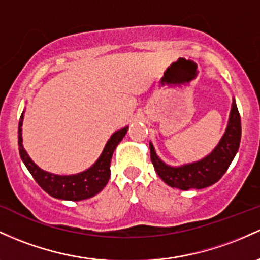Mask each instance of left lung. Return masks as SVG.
Wrapping results in <instances>:
<instances>
[{
	"instance_id": "1",
	"label": "left lung",
	"mask_w": 260,
	"mask_h": 260,
	"mask_svg": "<svg viewBox=\"0 0 260 260\" xmlns=\"http://www.w3.org/2000/svg\"><path fill=\"white\" fill-rule=\"evenodd\" d=\"M239 143L241 117L236 101L233 100L226 132L217 147L206 158L181 167H170L159 159L153 144L149 143L150 159L159 178L169 186L180 190L204 189L217 182L223 176L238 152Z\"/></svg>"
}]
</instances>
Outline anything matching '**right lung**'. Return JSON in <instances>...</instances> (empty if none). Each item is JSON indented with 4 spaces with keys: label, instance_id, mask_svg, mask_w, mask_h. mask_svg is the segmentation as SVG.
I'll return each instance as SVG.
<instances>
[{
    "label": "right lung",
    "instance_id": "add662e5",
    "mask_svg": "<svg viewBox=\"0 0 260 260\" xmlns=\"http://www.w3.org/2000/svg\"><path fill=\"white\" fill-rule=\"evenodd\" d=\"M22 123H23V113L18 123V147L19 155L24 165L32 174L34 180L38 182L39 186L45 192L55 199L70 200V201H80V200L92 198L106 186L111 175L110 165L113 152L128 131V127H124L111 136L105 145L104 152L90 169L75 175H56L42 170L28 156L22 144Z\"/></svg>",
    "mask_w": 260,
    "mask_h": 260
}]
</instances>
